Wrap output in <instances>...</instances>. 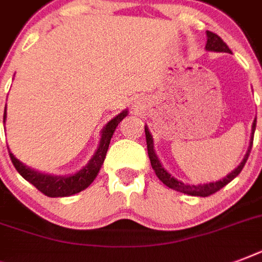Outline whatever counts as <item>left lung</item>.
<instances>
[{"label":"left lung","instance_id":"1","mask_svg":"<svg viewBox=\"0 0 262 262\" xmlns=\"http://www.w3.org/2000/svg\"><path fill=\"white\" fill-rule=\"evenodd\" d=\"M207 45H205V49L208 51H219V53H231V50L228 49V46L223 42V39L220 38L219 35L213 34L211 31H207ZM254 130H256V119L253 122L252 126V139H250V145L248 148V152L245 155L244 160L241 162V164L238 167L231 171L227 177H224L223 179L220 181H216V182H209L204 183V185H186V183L181 182L178 179H175L174 177H171L170 172H167L164 170V167L160 163V160L158 159L155 151H154V140H152V136L148 130V127L145 126V139H147V149H148V156H149V160H151L152 168L155 170V174L158 175V178L162 181V182L168 186L170 189H174L177 191H181V193H185V194L190 195H199V197H208V195L213 194L217 190H220L222 187H224L227 183H230L232 179L235 178L236 175L239 174L244 168L246 160H248L249 155H250V151H252L253 145V137H254Z\"/></svg>","mask_w":262,"mask_h":262}]
</instances>
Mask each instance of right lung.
<instances>
[{
    "mask_svg": "<svg viewBox=\"0 0 262 262\" xmlns=\"http://www.w3.org/2000/svg\"><path fill=\"white\" fill-rule=\"evenodd\" d=\"M126 115L127 110H123L122 113H119L117 117H114L106 126L103 127L100 143H99V147L95 152V155L91 158L85 167H83L80 171L71 175V177H57V175L35 171L32 168L27 167L26 164H23L20 160L16 159L13 154L9 151L10 160H12V163H13L14 168L18 171V174L21 175L26 181L32 183L39 191H42L43 194H46L47 197H68V195L76 194V193L87 189L91 183L94 182V179L96 178V175H98L99 170H100L103 162H104L107 149H108V144H110L111 137L114 135L115 127L118 126V123ZM5 118L6 106L5 111H4V122H5Z\"/></svg>",
    "mask_w": 262,
    "mask_h": 262,
    "instance_id": "right-lung-1",
    "label": "right lung"
}]
</instances>
